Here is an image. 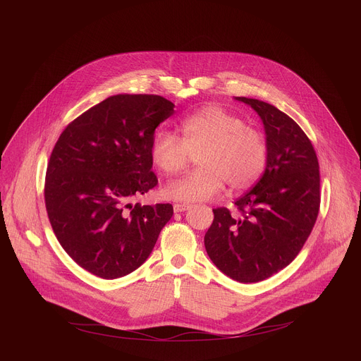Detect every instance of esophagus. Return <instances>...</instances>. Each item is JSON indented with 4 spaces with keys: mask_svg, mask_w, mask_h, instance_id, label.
Here are the masks:
<instances>
[{
    "mask_svg": "<svg viewBox=\"0 0 361 361\" xmlns=\"http://www.w3.org/2000/svg\"><path fill=\"white\" fill-rule=\"evenodd\" d=\"M191 209V204L187 202H176L174 204V212L176 213H181V212H187Z\"/></svg>",
    "mask_w": 361,
    "mask_h": 361,
    "instance_id": "1",
    "label": "esophagus"
}]
</instances>
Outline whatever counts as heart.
Returning <instances> with one entry per match:
<instances>
[{
	"mask_svg": "<svg viewBox=\"0 0 361 361\" xmlns=\"http://www.w3.org/2000/svg\"><path fill=\"white\" fill-rule=\"evenodd\" d=\"M180 133L181 138L160 130L149 145L152 164L167 176L181 171L190 154H197L198 169L166 185L164 192L173 200H209L223 190L226 181L233 190H245L264 171L267 144L263 134L219 106H205L184 118Z\"/></svg>",
	"mask_w": 361,
	"mask_h": 361,
	"instance_id": "b5f03b06",
	"label": "heart"
}]
</instances>
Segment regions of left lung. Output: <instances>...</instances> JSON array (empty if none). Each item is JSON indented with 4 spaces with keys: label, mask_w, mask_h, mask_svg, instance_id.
<instances>
[{
    "label": "left lung",
    "mask_w": 361,
    "mask_h": 361,
    "mask_svg": "<svg viewBox=\"0 0 361 361\" xmlns=\"http://www.w3.org/2000/svg\"><path fill=\"white\" fill-rule=\"evenodd\" d=\"M260 116L267 144L262 178L234 204L214 209L204 235L212 262L240 283L263 281L287 267L310 235L320 209L314 147L300 126L269 102L235 97Z\"/></svg>",
    "instance_id": "left-lung-1"
}]
</instances>
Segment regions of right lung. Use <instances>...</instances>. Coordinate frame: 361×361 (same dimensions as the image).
<instances>
[{
	"label": "right lung",
	"instance_id": "add662e5",
	"mask_svg": "<svg viewBox=\"0 0 361 361\" xmlns=\"http://www.w3.org/2000/svg\"><path fill=\"white\" fill-rule=\"evenodd\" d=\"M173 114L164 97L117 94L71 121L56 142L45 209L61 247L88 273L106 280L133 273L171 219V204L133 200L159 184L149 145Z\"/></svg>",
	"mask_w": 361,
	"mask_h": 361
}]
</instances>
